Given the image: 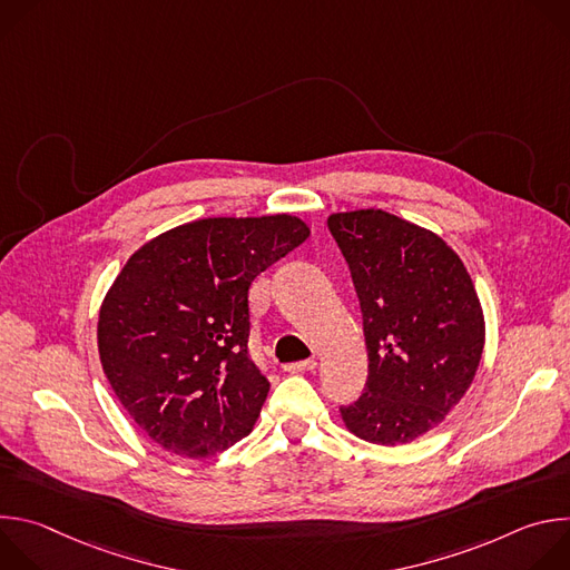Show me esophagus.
<instances>
[{
  "label": "esophagus",
  "mask_w": 570,
  "mask_h": 570,
  "mask_svg": "<svg viewBox=\"0 0 570 570\" xmlns=\"http://www.w3.org/2000/svg\"><path fill=\"white\" fill-rule=\"evenodd\" d=\"M317 367V361H297V363H288L284 365L286 372H313Z\"/></svg>",
  "instance_id": "1"
}]
</instances>
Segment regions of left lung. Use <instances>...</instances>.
Returning a JSON list of instances; mask_svg holds the SVG:
<instances>
[{"instance_id":"obj_1","label":"left lung","mask_w":570,"mask_h":570,"mask_svg":"<svg viewBox=\"0 0 570 570\" xmlns=\"http://www.w3.org/2000/svg\"><path fill=\"white\" fill-rule=\"evenodd\" d=\"M327 225L352 273L370 361L343 422L372 444L413 442L475 376L484 317L473 282L438 234L383 209L332 214Z\"/></svg>"}]
</instances>
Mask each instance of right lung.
Returning <instances> with one entry per match:
<instances>
[{"mask_svg":"<svg viewBox=\"0 0 570 570\" xmlns=\"http://www.w3.org/2000/svg\"><path fill=\"white\" fill-rule=\"evenodd\" d=\"M308 236L304 220L203 218L126 262L99 313L104 372L137 426L185 458L246 438L271 383L250 361L248 291Z\"/></svg>","mask_w":570,"mask_h":570,"instance_id":"right-lung-1","label":"right lung"}]
</instances>
